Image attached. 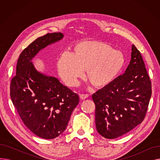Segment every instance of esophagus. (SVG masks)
Listing matches in <instances>:
<instances>
[{"label": "esophagus", "mask_w": 160, "mask_h": 160, "mask_svg": "<svg viewBox=\"0 0 160 160\" xmlns=\"http://www.w3.org/2000/svg\"><path fill=\"white\" fill-rule=\"evenodd\" d=\"M88 97H89V95H88V94H81L80 95V97L82 100H84V99L87 98Z\"/></svg>", "instance_id": "esophagus-1"}]
</instances>
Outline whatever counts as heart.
I'll use <instances>...</instances> for the list:
<instances>
[{
    "label": "heart",
    "mask_w": 160,
    "mask_h": 160,
    "mask_svg": "<svg viewBox=\"0 0 160 160\" xmlns=\"http://www.w3.org/2000/svg\"><path fill=\"white\" fill-rule=\"evenodd\" d=\"M126 59L121 50L101 41L83 40L75 43L71 54L63 52L57 60V69L69 86L77 84L86 71V77L98 89L106 88L119 77Z\"/></svg>",
    "instance_id": "1"
}]
</instances>
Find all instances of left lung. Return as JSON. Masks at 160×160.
Wrapping results in <instances>:
<instances>
[{"mask_svg": "<svg viewBox=\"0 0 160 160\" xmlns=\"http://www.w3.org/2000/svg\"><path fill=\"white\" fill-rule=\"evenodd\" d=\"M151 95L152 86L145 63L132 45L131 60L125 72L92 95L98 133L115 139L137 127L145 119Z\"/></svg>", "mask_w": 160, "mask_h": 160, "instance_id": "8db88e82", "label": "left lung"}]
</instances>
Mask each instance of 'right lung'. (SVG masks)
I'll use <instances>...</instances> for the list:
<instances>
[{
  "instance_id": "right-lung-1",
  "label": "right lung",
  "mask_w": 160,
  "mask_h": 160,
  "mask_svg": "<svg viewBox=\"0 0 160 160\" xmlns=\"http://www.w3.org/2000/svg\"><path fill=\"white\" fill-rule=\"evenodd\" d=\"M63 38L61 32L48 33L24 48L10 84L12 101L22 122L35 135L46 139L56 138L65 130L79 96L58 78L38 71L32 60Z\"/></svg>"
}]
</instances>
